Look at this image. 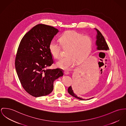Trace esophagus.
Segmentation results:
<instances>
[{
	"mask_svg": "<svg viewBox=\"0 0 126 126\" xmlns=\"http://www.w3.org/2000/svg\"><path fill=\"white\" fill-rule=\"evenodd\" d=\"M64 74L65 75H68L69 74V72L68 71H64Z\"/></svg>",
	"mask_w": 126,
	"mask_h": 126,
	"instance_id": "34e87169",
	"label": "esophagus"
}]
</instances>
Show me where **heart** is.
<instances>
[{
  "instance_id": "heart-1",
  "label": "heart",
  "mask_w": 126,
  "mask_h": 126,
  "mask_svg": "<svg viewBox=\"0 0 126 126\" xmlns=\"http://www.w3.org/2000/svg\"><path fill=\"white\" fill-rule=\"evenodd\" d=\"M62 48L67 50L66 57L62 58L57 63L59 68L68 70L72 68L75 62L79 64L85 60L92 48L93 42L91 37L82 35L75 31H68L64 33L59 38ZM49 50L53 57H60L61 47L55 41H52L49 45Z\"/></svg>"
}]
</instances>
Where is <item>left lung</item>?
Instances as JSON below:
<instances>
[{
  "label": "left lung",
  "instance_id": "8db88e82",
  "mask_svg": "<svg viewBox=\"0 0 126 126\" xmlns=\"http://www.w3.org/2000/svg\"><path fill=\"white\" fill-rule=\"evenodd\" d=\"M95 30H96L97 32V35L96 36L97 40L96 41V45L97 46V50H109V48L102 34L98 30H97V29H95ZM86 80H87V78L85 76V75H84L82 74H80V73L75 74L74 75V83H73V86L72 87L70 86L68 87V93L73 97H75L80 100H85L84 99H82L81 98L78 97L75 93H76L75 91V90H78L85 84V82H86ZM89 99H87V100H89Z\"/></svg>",
  "mask_w": 126,
  "mask_h": 126
}]
</instances>
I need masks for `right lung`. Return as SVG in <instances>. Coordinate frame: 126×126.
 Instances as JSON below:
<instances>
[{"label":"right lung","mask_w":126,"mask_h":126,"mask_svg":"<svg viewBox=\"0 0 126 126\" xmlns=\"http://www.w3.org/2000/svg\"><path fill=\"white\" fill-rule=\"evenodd\" d=\"M57 29L39 24L22 37L17 50L15 65L23 89L34 97L47 95L53 91L55 79L63 75L61 68L46 69L54 63L49 45Z\"/></svg>","instance_id":"right-lung-1"}]
</instances>
